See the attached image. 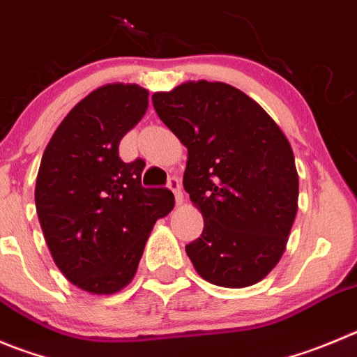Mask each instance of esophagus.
I'll return each instance as SVG.
<instances>
[{
    "label": "esophagus",
    "mask_w": 357,
    "mask_h": 357,
    "mask_svg": "<svg viewBox=\"0 0 357 357\" xmlns=\"http://www.w3.org/2000/svg\"><path fill=\"white\" fill-rule=\"evenodd\" d=\"M167 186L172 190V194H174V197H176V202H178V204H179V202H183L181 181H179V179L176 178V176H172V178H169Z\"/></svg>",
    "instance_id": "34e87169"
}]
</instances>
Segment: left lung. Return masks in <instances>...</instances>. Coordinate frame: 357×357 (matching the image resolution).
<instances>
[{
	"label": "left lung",
	"mask_w": 357,
	"mask_h": 357,
	"mask_svg": "<svg viewBox=\"0 0 357 357\" xmlns=\"http://www.w3.org/2000/svg\"><path fill=\"white\" fill-rule=\"evenodd\" d=\"M153 107L188 149L183 186L204 216L185 246L195 271L220 287L261 282L284 254L299 179L284 132L257 102L224 82L155 93Z\"/></svg>",
	"instance_id": "left-lung-1"
}]
</instances>
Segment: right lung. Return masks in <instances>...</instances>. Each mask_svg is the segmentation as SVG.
Returning a JSON list of instances; mask_svg holds the SVG:
<instances>
[{"instance_id": "obj_1", "label": "right lung", "mask_w": 357, "mask_h": 357, "mask_svg": "<svg viewBox=\"0 0 357 357\" xmlns=\"http://www.w3.org/2000/svg\"><path fill=\"white\" fill-rule=\"evenodd\" d=\"M146 109L141 86H102L66 114L40 162L35 204L43 238L59 271L91 294L130 284L153 225L174 208L171 190L142 186L141 158H119V141Z\"/></svg>"}]
</instances>
